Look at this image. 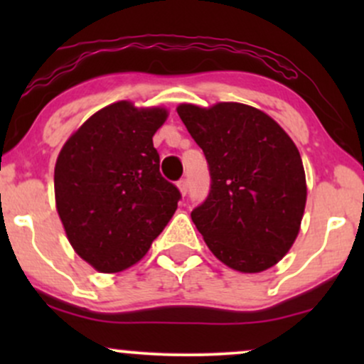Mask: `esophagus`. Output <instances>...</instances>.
Segmentation results:
<instances>
[{"label":"esophagus","mask_w":364,"mask_h":364,"mask_svg":"<svg viewBox=\"0 0 364 364\" xmlns=\"http://www.w3.org/2000/svg\"><path fill=\"white\" fill-rule=\"evenodd\" d=\"M178 190H179V193H181L183 196L188 193V181H186V179H179V181H178Z\"/></svg>","instance_id":"obj_1"}]
</instances>
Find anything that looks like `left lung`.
Returning a JSON list of instances; mask_svg holds the SVG:
<instances>
[{"label": "left lung", "mask_w": 364, "mask_h": 364, "mask_svg": "<svg viewBox=\"0 0 364 364\" xmlns=\"http://www.w3.org/2000/svg\"><path fill=\"white\" fill-rule=\"evenodd\" d=\"M176 111L210 171V193L191 212L208 250L236 272L274 267L294 245L306 205V176L294 141L248 104H179Z\"/></svg>", "instance_id": "1"}]
</instances>
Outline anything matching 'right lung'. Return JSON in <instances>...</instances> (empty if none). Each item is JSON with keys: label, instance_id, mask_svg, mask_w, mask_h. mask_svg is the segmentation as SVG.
Returning a JSON list of instances; mask_svg holds the SVG:
<instances>
[{"label": "right lung", "instance_id": "obj_1", "mask_svg": "<svg viewBox=\"0 0 364 364\" xmlns=\"http://www.w3.org/2000/svg\"><path fill=\"white\" fill-rule=\"evenodd\" d=\"M166 107L112 102L65 141L54 166V198L75 253L102 274L147 255L178 208L179 191L159 173L152 136Z\"/></svg>", "mask_w": 364, "mask_h": 364}]
</instances>
